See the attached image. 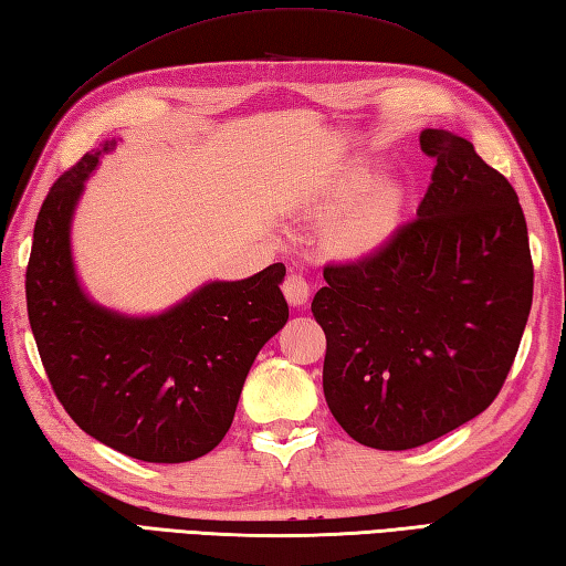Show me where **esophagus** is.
I'll return each mask as SVG.
<instances>
[{
	"label": "esophagus",
	"mask_w": 566,
	"mask_h": 566,
	"mask_svg": "<svg viewBox=\"0 0 566 566\" xmlns=\"http://www.w3.org/2000/svg\"><path fill=\"white\" fill-rule=\"evenodd\" d=\"M283 295L293 308H303L311 298V285L301 273H289V277L283 281Z\"/></svg>",
	"instance_id": "esophagus-1"
}]
</instances>
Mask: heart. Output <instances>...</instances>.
Masks as SVG:
<instances>
[{"instance_id":"obj_1","label":"heart","mask_w":566,"mask_h":566,"mask_svg":"<svg viewBox=\"0 0 566 566\" xmlns=\"http://www.w3.org/2000/svg\"><path fill=\"white\" fill-rule=\"evenodd\" d=\"M368 181V168H353V171L325 186L323 193L313 201V211L318 216H333L340 207L344 208L328 228V248L348 261H358V258H368L380 251L400 221V186L380 181L365 188Z\"/></svg>"}]
</instances>
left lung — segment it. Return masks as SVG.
I'll return each instance as SVG.
<instances>
[{"mask_svg":"<svg viewBox=\"0 0 566 566\" xmlns=\"http://www.w3.org/2000/svg\"><path fill=\"white\" fill-rule=\"evenodd\" d=\"M438 158L418 218L358 263L325 265L311 311L328 340L323 392L355 442L412 450L497 398L532 308L527 221L474 146L424 128Z\"/></svg>","mask_w":566,"mask_h":566,"instance_id":"left-lung-1","label":"left lung"}]
</instances>
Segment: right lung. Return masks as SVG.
Returning <instances> with one entry per match:
<instances>
[{
    "instance_id": "right-lung-1",
    "label": "right lung",
    "mask_w": 566,
    "mask_h": 566,
    "mask_svg": "<svg viewBox=\"0 0 566 566\" xmlns=\"http://www.w3.org/2000/svg\"><path fill=\"white\" fill-rule=\"evenodd\" d=\"M108 138L46 193L27 265V311L49 382L78 428L144 462H191L226 438L245 375L289 323L285 265L208 281L171 308L128 315L78 281L72 223Z\"/></svg>"
}]
</instances>
